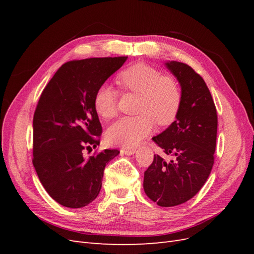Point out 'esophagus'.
Returning a JSON list of instances; mask_svg holds the SVG:
<instances>
[{
  "mask_svg": "<svg viewBox=\"0 0 254 254\" xmlns=\"http://www.w3.org/2000/svg\"><path fill=\"white\" fill-rule=\"evenodd\" d=\"M134 152H135V150H134V149H131V148H122V149H121V153H122V155L131 156V155H133Z\"/></svg>",
  "mask_w": 254,
  "mask_h": 254,
  "instance_id": "1",
  "label": "esophagus"
}]
</instances>
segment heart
<instances>
[{
    "instance_id": "heart-1",
    "label": "heart",
    "mask_w": 254,
    "mask_h": 254,
    "mask_svg": "<svg viewBox=\"0 0 254 254\" xmlns=\"http://www.w3.org/2000/svg\"><path fill=\"white\" fill-rule=\"evenodd\" d=\"M121 89L139 96L132 118H123L111 125L107 140L114 145L132 147L149 135L155 127L168 126L177 119L182 104L179 83L164 76L155 66L135 64L123 70L117 77ZM118 91L109 84H102L94 95V109L104 120H110L118 113Z\"/></svg>"
}]
</instances>
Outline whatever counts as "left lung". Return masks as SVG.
Returning <instances> with one entry per match:
<instances>
[{
	"mask_svg": "<svg viewBox=\"0 0 254 254\" xmlns=\"http://www.w3.org/2000/svg\"><path fill=\"white\" fill-rule=\"evenodd\" d=\"M168 70L180 82L182 104L177 120L152 137L163 152L144 173V190L160 206H175L193 198L209 178L217 137V111L202 77L190 65L171 61Z\"/></svg>",
	"mask_w": 254,
	"mask_h": 254,
	"instance_id": "obj_1",
	"label": "left lung"
}]
</instances>
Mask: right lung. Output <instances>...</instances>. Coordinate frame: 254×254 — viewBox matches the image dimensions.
<instances>
[{"label":"right lung","mask_w":254,"mask_h":254,"mask_svg":"<svg viewBox=\"0 0 254 254\" xmlns=\"http://www.w3.org/2000/svg\"><path fill=\"white\" fill-rule=\"evenodd\" d=\"M127 58L67 61L42 91L33 120V164L45 190L61 205L77 209L93 201L106 164L120 153L105 149L83 155L96 148L103 132L95 92Z\"/></svg>","instance_id":"obj_1"}]
</instances>
